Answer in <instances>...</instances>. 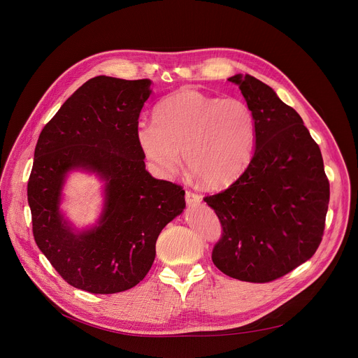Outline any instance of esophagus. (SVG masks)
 <instances>
[{
  "instance_id": "34e87169",
  "label": "esophagus",
  "mask_w": 358,
  "mask_h": 358,
  "mask_svg": "<svg viewBox=\"0 0 358 358\" xmlns=\"http://www.w3.org/2000/svg\"><path fill=\"white\" fill-rule=\"evenodd\" d=\"M200 201H201V196H200V194L194 192V191H189V189L185 191V203H187L188 206L200 204Z\"/></svg>"
}]
</instances>
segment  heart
Masks as SVG:
<instances>
[{
	"label": "heart",
	"instance_id": "b5f03b06",
	"mask_svg": "<svg viewBox=\"0 0 358 358\" xmlns=\"http://www.w3.org/2000/svg\"><path fill=\"white\" fill-rule=\"evenodd\" d=\"M136 140L162 177L187 167L208 188L236 182L252 158L257 122L248 104L234 96L220 99L196 88H181L162 99L154 121L140 120Z\"/></svg>",
	"mask_w": 358,
	"mask_h": 358
}]
</instances>
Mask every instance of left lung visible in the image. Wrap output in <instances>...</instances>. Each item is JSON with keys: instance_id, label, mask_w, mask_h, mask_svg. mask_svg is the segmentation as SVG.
Returning a JSON list of instances; mask_svg holds the SVG:
<instances>
[{"instance_id": "8db88e82", "label": "left lung", "mask_w": 358, "mask_h": 358, "mask_svg": "<svg viewBox=\"0 0 358 358\" xmlns=\"http://www.w3.org/2000/svg\"><path fill=\"white\" fill-rule=\"evenodd\" d=\"M229 81L238 85L255 117L257 140L243 176L227 189L204 197L222 227L211 258L233 278L270 282L317 251L330 182L320 147L299 113L248 74Z\"/></svg>"}]
</instances>
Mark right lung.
I'll use <instances>...</instances> for the list:
<instances>
[{
    "label": "right lung",
    "mask_w": 358,
    "mask_h": 358,
    "mask_svg": "<svg viewBox=\"0 0 358 358\" xmlns=\"http://www.w3.org/2000/svg\"><path fill=\"white\" fill-rule=\"evenodd\" d=\"M150 80L99 76L84 83L45 124L34 151L27 196L32 234L70 285L114 294L150 271L161 230L185 207L181 185L145 170L136 125ZM74 168L106 181V203L94 229L74 234L59 213L65 174Z\"/></svg>",
    "instance_id": "add662e5"
}]
</instances>
